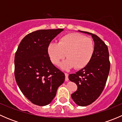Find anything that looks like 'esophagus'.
<instances>
[{
    "label": "esophagus",
    "instance_id": "esophagus-1",
    "mask_svg": "<svg viewBox=\"0 0 122 122\" xmlns=\"http://www.w3.org/2000/svg\"><path fill=\"white\" fill-rule=\"evenodd\" d=\"M65 76H66V78H65V80L66 81H68V74L67 73H65Z\"/></svg>",
    "mask_w": 122,
    "mask_h": 122
}]
</instances>
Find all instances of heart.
Here are the masks:
<instances>
[{
  "label": "heart",
  "mask_w": 122,
  "mask_h": 122,
  "mask_svg": "<svg viewBox=\"0 0 122 122\" xmlns=\"http://www.w3.org/2000/svg\"><path fill=\"white\" fill-rule=\"evenodd\" d=\"M94 51L93 40L78 33L67 34L60 38L58 43H50L48 46V53L54 64H58L66 55L68 57L60 64L63 69L84 68L90 61Z\"/></svg>",
  "instance_id": "heart-1"
}]
</instances>
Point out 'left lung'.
I'll list each match as a JSON object with an SVG mask.
<instances>
[{"label": "left lung", "mask_w": 122, "mask_h": 122, "mask_svg": "<svg viewBox=\"0 0 122 122\" xmlns=\"http://www.w3.org/2000/svg\"><path fill=\"white\" fill-rule=\"evenodd\" d=\"M81 32L92 35L94 42V51L89 63L75 74L69 75L71 81L77 84L78 89L71 94L78 106L92 104L102 94L110 71V62L107 46L99 36L88 32Z\"/></svg>", "instance_id": "left-lung-1"}]
</instances>
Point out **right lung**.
<instances>
[{"label":"right lung","instance_id":"right-lung-1","mask_svg":"<svg viewBox=\"0 0 122 122\" xmlns=\"http://www.w3.org/2000/svg\"><path fill=\"white\" fill-rule=\"evenodd\" d=\"M63 29H41L26 35L15 56V77L23 95L33 104L43 106L51 102L65 74L54 66L48 46Z\"/></svg>","mask_w":122,"mask_h":122}]
</instances>
